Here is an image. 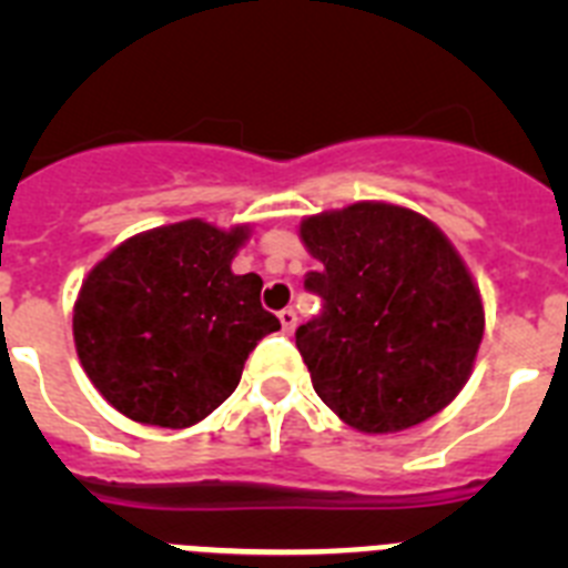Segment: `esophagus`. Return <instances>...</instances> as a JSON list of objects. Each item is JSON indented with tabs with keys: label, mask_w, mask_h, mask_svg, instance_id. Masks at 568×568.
Returning a JSON list of instances; mask_svg holds the SVG:
<instances>
[{
	"label": "esophagus",
	"mask_w": 568,
	"mask_h": 568,
	"mask_svg": "<svg viewBox=\"0 0 568 568\" xmlns=\"http://www.w3.org/2000/svg\"><path fill=\"white\" fill-rule=\"evenodd\" d=\"M278 318H281V327H284V333H293L295 329V324H298V315H295V310L293 307H287V310H281L278 313Z\"/></svg>",
	"instance_id": "obj_1"
}]
</instances>
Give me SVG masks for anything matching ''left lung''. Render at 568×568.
Segmentation results:
<instances>
[{
    "label": "left lung",
    "mask_w": 568,
    "mask_h": 568,
    "mask_svg": "<svg viewBox=\"0 0 568 568\" xmlns=\"http://www.w3.org/2000/svg\"><path fill=\"white\" fill-rule=\"evenodd\" d=\"M301 239L321 261L304 287L324 301L295 329L315 393L361 433H400L466 384L484 338L469 270L429 219L358 202L310 215Z\"/></svg>",
    "instance_id": "obj_1"
}]
</instances>
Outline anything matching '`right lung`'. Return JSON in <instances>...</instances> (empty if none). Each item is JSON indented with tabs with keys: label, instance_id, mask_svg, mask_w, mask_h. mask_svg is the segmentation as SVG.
<instances>
[{
	"label": "right lung",
	"instance_id": "add662e5",
	"mask_svg": "<svg viewBox=\"0 0 568 568\" xmlns=\"http://www.w3.org/2000/svg\"><path fill=\"white\" fill-rule=\"evenodd\" d=\"M247 227L199 219L133 235L90 270L73 307L84 373L108 404L182 429L233 395L244 361L281 321L261 278L230 270Z\"/></svg>",
	"mask_w": 568,
	"mask_h": 568
}]
</instances>
